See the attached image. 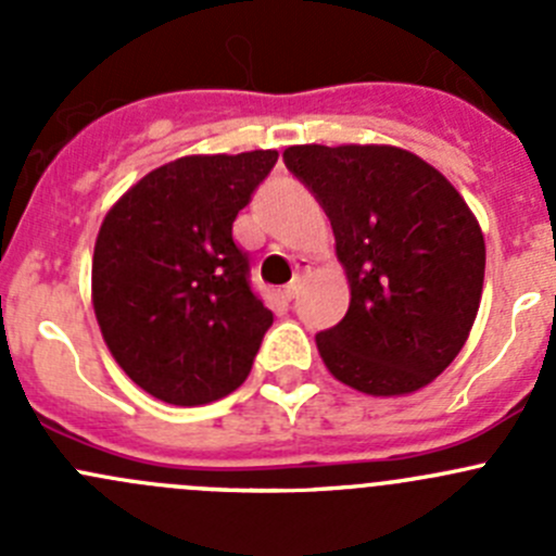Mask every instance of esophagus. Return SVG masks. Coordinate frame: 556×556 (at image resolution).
I'll return each mask as SVG.
<instances>
[{
    "label": "esophagus",
    "mask_w": 556,
    "mask_h": 556,
    "mask_svg": "<svg viewBox=\"0 0 556 556\" xmlns=\"http://www.w3.org/2000/svg\"><path fill=\"white\" fill-rule=\"evenodd\" d=\"M299 290H301V274H295V279L290 285H285V299H295V295H299Z\"/></svg>",
    "instance_id": "34e87169"
}]
</instances>
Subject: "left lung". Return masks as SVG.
<instances>
[{"instance_id":"obj_1","label":"left lung","mask_w":556,"mask_h":556,"mask_svg":"<svg viewBox=\"0 0 556 556\" xmlns=\"http://www.w3.org/2000/svg\"><path fill=\"white\" fill-rule=\"evenodd\" d=\"M285 166L328 215L350 309L317 333L339 382L366 395L430 384L463 350L484 285V237L439 169L390 144H293Z\"/></svg>"}]
</instances>
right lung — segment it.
I'll use <instances>...</instances> for the list:
<instances>
[{
  "instance_id": "obj_1",
  "label": "right lung",
  "mask_w": 556,
  "mask_h": 556,
  "mask_svg": "<svg viewBox=\"0 0 556 556\" xmlns=\"http://www.w3.org/2000/svg\"><path fill=\"white\" fill-rule=\"evenodd\" d=\"M277 150L185 155L106 212L93 247V312L117 366L174 406H201L250 374L274 314L250 285L233 220Z\"/></svg>"
}]
</instances>
